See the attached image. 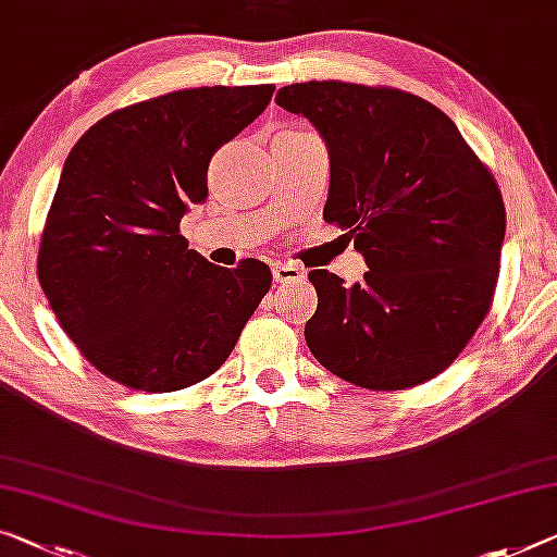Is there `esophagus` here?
<instances>
[{
    "label": "esophagus",
    "mask_w": 557,
    "mask_h": 557,
    "mask_svg": "<svg viewBox=\"0 0 557 557\" xmlns=\"http://www.w3.org/2000/svg\"><path fill=\"white\" fill-rule=\"evenodd\" d=\"M273 278H276V284H301L306 278V269L290 261H278L273 267Z\"/></svg>",
    "instance_id": "esophagus-1"
}]
</instances>
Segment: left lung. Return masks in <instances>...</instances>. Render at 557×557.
Listing matches in <instances>:
<instances>
[{
    "label": "left lung",
    "mask_w": 557,
    "mask_h": 557,
    "mask_svg": "<svg viewBox=\"0 0 557 557\" xmlns=\"http://www.w3.org/2000/svg\"><path fill=\"white\" fill-rule=\"evenodd\" d=\"M276 104L326 139L323 219L363 253L361 284L308 271L319 308L315 361L371 391H406L463 354L493 306L506 207L491 174L438 107L396 87L290 84Z\"/></svg>",
    "instance_id": "8db88e82"
}]
</instances>
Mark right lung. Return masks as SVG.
<instances>
[{
	"label": "right lung",
	"mask_w": 557,
	"mask_h": 557,
	"mask_svg": "<svg viewBox=\"0 0 557 557\" xmlns=\"http://www.w3.org/2000/svg\"><path fill=\"white\" fill-rule=\"evenodd\" d=\"M273 84L199 87L111 111L64 161L37 273L59 326L107 379L171 393L224 366L271 269L213 267L178 224L209 196V161L273 97Z\"/></svg>",
	"instance_id": "right-lung-1"
}]
</instances>
